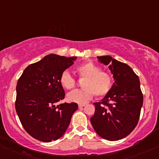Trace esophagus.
Here are the masks:
<instances>
[{
    "label": "esophagus",
    "instance_id": "esophagus-1",
    "mask_svg": "<svg viewBox=\"0 0 159 159\" xmlns=\"http://www.w3.org/2000/svg\"><path fill=\"white\" fill-rule=\"evenodd\" d=\"M84 106H85V105H83V104H79V105H78V107H79V108H83V107Z\"/></svg>",
    "mask_w": 159,
    "mask_h": 159
}]
</instances>
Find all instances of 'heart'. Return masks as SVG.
Returning <instances> with one entry per match:
<instances>
[{"label": "heart", "instance_id": "heart-1", "mask_svg": "<svg viewBox=\"0 0 159 159\" xmlns=\"http://www.w3.org/2000/svg\"><path fill=\"white\" fill-rule=\"evenodd\" d=\"M80 76L85 78L81 90L70 91L67 94V99L70 102L84 104L90 102L94 94L99 98L104 97L109 92L112 85V79L109 74L93 62H85L77 68ZM60 83L65 89H72L75 86V80L68 71H64L60 77Z\"/></svg>", "mask_w": 159, "mask_h": 159}]
</instances>
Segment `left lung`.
I'll use <instances>...</instances> for the list:
<instances>
[{"label":"left lung","mask_w":159,"mask_h":159,"mask_svg":"<svg viewBox=\"0 0 159 159\" xmlns=\"http://www.w3.org/2000/svg\"><path fill=\"white\" fill-rule=\"evenodd\" d=\"M98 61L108 65L115 82L101 102L94 103L91 123L100 137L109 141L125 138L136 127L143 105L139 78L126 64L109 55L98 56Z\"/></svg>","instance_id":"left-lung-1"}]
</instances>
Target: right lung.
Returning a JSON list of instances; mask_svg holds the SVG:
<instances>
[{
	"instance_id": "1",
	"label": "right lung",
	"mask_w": 159,
	"mask_h": 159,
	"mask_svg": "<svg viewBox=\"0 0 159 159\" xmlns=\"http://www.w3.org/2000/svg\"><path fill=\"white\" fill-rule=\"evenodd\" d=\"M77 57L51 54L25 68L17 81L15 108L25 131L35 139L50 142L68 129L78 104H55L65 98L60 77Z\"/></svg>"
}]
</instances>
